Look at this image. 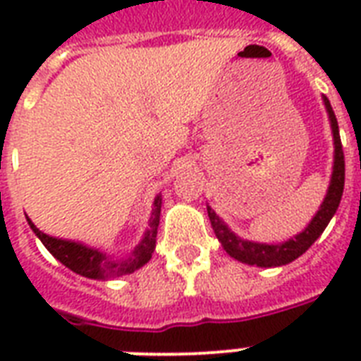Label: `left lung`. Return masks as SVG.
Wrapping results in <instances>:
<instances>
[{
    "label": "left lung",
    "mask_w": 361,
    "mask_h": 361,
    "mask_svg": "<svg viewBox=\"0 0 361 361\" xmlns=\"http://www.w3.org/2000/svg\"><path fill=\"white\" fill-rule=\"evenodd\" d=\"M324 104L328 114H330L331 130H334V144H336V161H334V174H331L330 187H328V195H326L324 202L309 223V226L302 234H298L294 240H288L285 243H277V245H266V243H252L238 238L234 232L228 231V226L215 215L212 208H208L209 221H212V228L215 231V236L221 241V245L225 247V251L232 258H236L240 262L255 264L260 268H274V266H285V264L296 260L302 257L303 252L307 251L309 247L313 245L317 238L324 232L330 219L339 208L341 202L343 189H345V153H343L341 136H339V125L337 118L334 114L330 101L324 97Z\"/></svg>",
    "instance_id": "1"
}]
</instances>
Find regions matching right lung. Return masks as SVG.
<instances>
[{"label":"right lung","instance_id":"add662e5","mask_svg":"<svg viewBox=\"0 0 361 361\" xmlns=\"http://www.w3.org/2000/svg\"><path fill=\"white\" fill-rule=\"evenodd\" d=\"M159 214H161V198L157 197L155 198V209L152 214V221H149V228L144 234V240L140 241V245L136 247L135 251L130 252V257L123 258V260L109 258L104 252L82 245V243H76V241L47 236L30 219H27V223H30L31 231L39 236V240L44 243L48 251L52 252L63 266L73 269L75 274L90 277V279H112V277L133 274L135 269L144 266L152 258V252L155 249V238H157Z\"/></svg>","mask_w":361,"mask_h":361}]
</instances>
